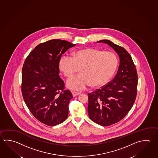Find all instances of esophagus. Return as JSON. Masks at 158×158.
<instances>
[{"mask_svg": "<svg viewBox=\"0 0 158 158\" xmlns=\"http://www.w3.org/2000/svg\"><path fill=\"white\" fill-rule=\"evenodd\" d=\"M81 92H72V94H73V95L74 96V97H75V96H77V95H79V94H81Z\"/></svg>", "mask_w": 158, "mask_h": 158, "instance_id": "obj_1", "label": "esophagus"}]
</instances>
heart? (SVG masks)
<instances>
[{"label":"heart","instance_id":"1","mask_svg":"<svg viewBox=\"0 0 158 158\" xmlns=\"http://www.w3.org/2000/svg\"><path fill=\"white\" fill-rule=\"evenodd\" d=\"M118 63L116 55L112 52L85 48L75 51L72 56L61 57L59 67L68 78L74 76L81 68V74L69 79L66 83L69 88L80 90L90 85L99 87L106 84L116 72Z\"/></svg>","mask_w":158,"mask_h":158}]
</instances>
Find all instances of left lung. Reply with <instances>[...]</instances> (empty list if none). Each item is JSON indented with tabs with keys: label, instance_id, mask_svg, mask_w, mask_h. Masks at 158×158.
I'll use <instances>...</instances> for the list:
<instances>
[{
	"label": "left lung",
	"instance_id": "1",
	"mask_svg": "<svg viewBox=\"0 0 158 158\" xmlns=\"http://www.w3.org/2000/svg\"><path fill=\"white\" fill-rule=\"evenodd\" d=\"M107 44L119 57L118 70L112 81L101 89L88 93V112L93 122L108 126L125 117L134 105L137 90V73L131 55L125 48L107 40Z\"/></svg>",
	"mask_w": 158,
	"mask_h": 158
}]
</instances>
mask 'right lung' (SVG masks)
<instances>
[{
	"label": "right lung",
	"mask_w": 158,
	"mask_h": 158,
	"mask_svg": "<svg viewBox=\"0 0 158 158\" xmlns=\"http://www.w3.org/2000/svg\"><path fill=\"white\" fill-rule=\"evenodd\" d=\"M75 45L65 40H51L36 46L24 61L23 98L33 116L48 126L59 125L68 116L73 95L60 77L59 63L62 55Z\"/></svg>",
	"instance_id": "right-lung-1"
}]
</instances>
